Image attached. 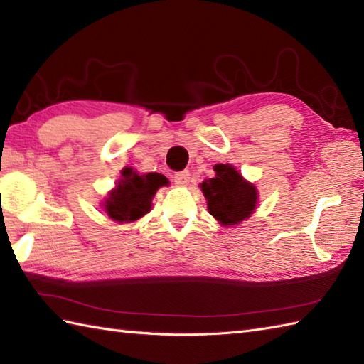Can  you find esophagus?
Instances as JSON below:
<instances>
[{
	"mask_svg": "<svg viewBox=\"0 0 364 364\" xmlns=\"http://www.w3.org/2000/svg\"><path fill=\"white\" fill-rule=\"evenodd\" d=\"M173 180H175L178 186H186L189 180H191V173L188 172V170H183V172H176L173 175Z\"/></svg>",
	"mask_w": 364,
	"mask_h": 364,
	"instance_id": "obj_1",
	"label": "esophagus"
}]
</instances>
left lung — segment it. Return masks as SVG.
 Here are the masks:
<instances>
[{
    "label": "left lung",
    "instance_id": "1",
    "mask_svg": "<svg viewBox=\"0 0 364 364\" xmlns=\"http://www.w3.org/2000/svg\"><path fill=\"white\" fill-rule=\"evenodd\" d=\"M214 170L215 176L200 184L210 214L222 225H236L250 218L258 202V192L253 184L247 183L228 164H218Z\"/></svg>",
    "mask_w": 364,
    "mask_h": 364
}]
</instances>
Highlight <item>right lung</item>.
Wrapping results in <instances>:
<instances>
[{
  "mask_svg": "<svg viewBox=\"0 0 364 364\" xmlns=\"http://www.w3.org/2000/svg\"><path fill=\"white\" fill-rule=\"evenodd\" d=\"M122 175L117 189L106 198L105 211L117 222L137 220L150 211L151 198L161 186H167L168 181L161 173L139 175L133 168H125Z\"/></svg>",
  "mask_w": 364,
  "mask_h": 364,
  "instance_id": "add662e5",
  "label": "right lung"
}]
</instances>
